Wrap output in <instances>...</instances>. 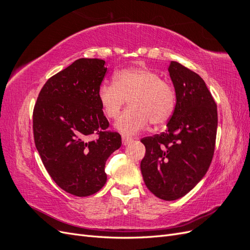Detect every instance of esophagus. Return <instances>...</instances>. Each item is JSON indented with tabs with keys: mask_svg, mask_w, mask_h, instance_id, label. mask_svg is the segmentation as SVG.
Here are the masks:
<instances>
[{
	"mask_svg": "<svg viewBox=\"0 0 250 250\" xmlns=\"http://www.w3.org/2000/svg\"><path fill=\"white\" fill-rule=\"evenodd\" d=\"M122 141H123V145H128V144L133 141V138L129 137V135H122Z\"/></svg>",
	"mask_w": 250,
	"mask_h": 250,
	"instance_id": "obj_1",
	"label": "esophagus"
}]
</instances>
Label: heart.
<instances>
[{
    "label": "heart",
    "instance_id": "b5f03b06",
    "mask_svg": "<svg viewBox=\"0 0 250 250\" xmlns=\"http://www.w3.org/2000/svg\"><path fill=\"white\" fill-rule=\"evenodd\" d=\"M98 98L107 118L117 119L129 99L128 107L118 120L117 129L126 134L137 133L151 122L160 126L173 116L176 92L173 84L148 67H128L117 72L113 83H102Z\"/></svg>",
    "mask_w": 250,
    "mask_h": 250
}]
</instances>
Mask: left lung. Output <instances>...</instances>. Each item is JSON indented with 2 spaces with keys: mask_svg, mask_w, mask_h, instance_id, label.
Masks as SVG:
<instances>
[{
  "mask_svg": "<svg viewBox=\"0 0 250 250\" xmlns=\"http://www.w3.org/2000/svg\"><path fill=\"white\" fill-rule=\"evenodd\" d=\"M176 92V107L161 134L141 140L146 187L171 201L190 192L206 175L215 151L217 104L198 74L176 62L168 69Z\"/></svg>",
  "mask_w": 250,
  "mask_h": 250,
  "instance_id": "obj_1",
  "label": "left lung"
}]
</instances>
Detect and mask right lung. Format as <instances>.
Wrapping results in <instances>:
<instances>
[{
  "instance_id": "1",
  "label": "right lung",
  "mask_w": 250,
  "mask_h": 250,
  "mask_svg": "<svg viewBox=\"0 0 250 250\" xmlns=\"http://www.w3.org/2000/svg\"><path fill=\"white\" fill-rule=\"evenodd\" d=\"M104 64L77 59L44 83L33 109L34 143L44 168L59 188L78 197L101 190L105 163L122 145L120 133L107 130L98 98Z\"/></svg>"
}]
</instances>
